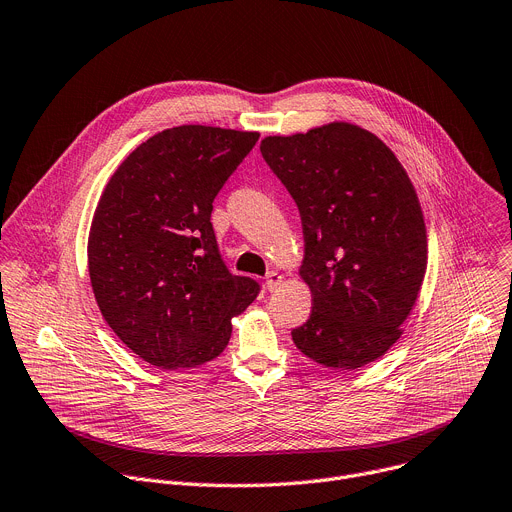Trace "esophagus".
Returning <instances> with one entry per match:
<instances>
[{
    "mask_svg": "<svg viewBox=\"0 0 512 512\" xmlns=\"http://www.w3.org/2000/svg\"><path fill=\"white\" fill-rule=\"evenodd\" d=\"M281 281H283V277L279 272H274V270H270L268 274H266V289L272 293V291H277L279 289V285H281Z\"/></svg>",
    "mask_w": 512,
    "mask_h": 512,
    "instance_id": "34e87169",
    "label": "esophagus"
}]
</instances>
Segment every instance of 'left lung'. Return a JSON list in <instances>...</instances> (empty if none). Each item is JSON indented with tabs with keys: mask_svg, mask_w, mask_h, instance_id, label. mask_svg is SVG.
I'll list each match as a JSON object with an SVG mask.
<instances>
[{
	"mask_svg": "<svg viewBox=\"0 0 512 512\" xmlns=\"http://www.w3.org/2000/svg\"><path fill=\"white\" fill-rule=\"evenodd\" d=\"M260 151L301 215L313 309L291 332L295 346L332 369L379 359L400 338L426 270L406 170L381 139L348 123L266 137Z\"/></svg>",
	"mask_w": 512,
	"mask_h": 512,
	"instance_id": "obj_1",
	"label": "left lung"
}]
</instances>
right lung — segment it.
<instances>
[{"label": "right lung", "instance_id": "obj_1", "mask_svg": "<svg viewBox=\"0 0 512 512\" xmlns=\"http://www.w3.org/2000/svg\"><path fill=\"white\" fill-rule=\"evenodd\" d=\"M258 133L182 125L141 143L96 207L88 268L106 324L162 369L203 365L231 336V318L260 293L231 274L211 223L213 201Z\"/></svg>", "mask_w": 512, "mask_h": 512}]
</instances>
